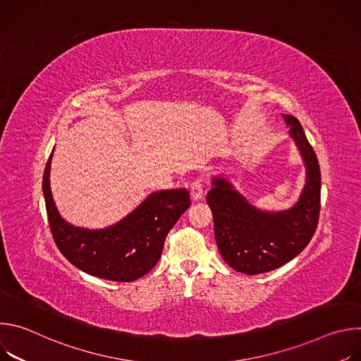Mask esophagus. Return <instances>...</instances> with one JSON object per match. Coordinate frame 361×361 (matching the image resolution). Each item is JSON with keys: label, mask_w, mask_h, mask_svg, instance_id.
Wrapping results in <instances>:
<instances>
[{"label": "esophagus", "mask_w": 361, "mask_h": 361, "mask_svg": "<svg viewBox=\"0 0 361 361\" xmlns=\"http://www.w3.org/2000/svg\"><path fill=\"white\" fill-rule=\"evenodd\" d=\"M190 192H191L192 200H195V201L201 200L202 195H204V184H202V181L201 180H195L191 184V187H190Z\"/></svg>", "instance_id": "esophagus-1"}]
</instances>
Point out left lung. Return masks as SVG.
<instances>
[{"mask_svg": "<svg viewBox=\"0 0 361 361\" xmlns=\"http://www.w3.org/2000/svg\"><path fill=\"white\" fill-rule=\"evenodd\" d=\"M305 167V184L293 207L264 212L252 205L223 176L212 180L207 202L223 260L235 271L255 276L281 267L310 243L320 214V167L300 121L283 116Z\"/></svg>", "mask_w": 361, "mask_h": 361, "instance_id": "8db88e82", "label": "left lung"}]
</instances>
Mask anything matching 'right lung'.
I'll use <instances>...</instances> for the list:
<instances>
[{
	"label": "right lung",
	"mask_w": 361,
	"mask_h": 361,
	"mask_svg": "<svg viewBox=\"0 0 361 361\" xmlns=\"http://www.w3.org/2000/svg\"><path fill=\"white\" fill-rule=\"evenodd\" d=\"M53 152L42 177L48 223L66 259L81 271L104 280L130 283L147 274L160 260L166 237L190 207L185 188L151 192L137 209L106 228H84L66 221L51 192Z\"/></svg>",
	"instance_id": "1"
}]
</instances>
